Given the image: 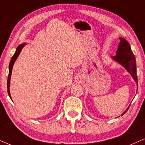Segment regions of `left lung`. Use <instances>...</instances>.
<instances>
[{
  "mask_svg": "<svg viewBox=\"0 0 145 145\" xmlns=\"http://www.w3.org/2000/svg\"><path fill=\"white\" fill-rule=\"evenodd\" d=\"M120 43L119 44L118 49H117L116 56L113 57L114 59L116 60L118 63H120L127 69V71L133 76L134 80L138 84L135 55L133 54V51L131 50V46H130L128 41L125 39L121 37L120 38ZM129 107L130 106L121 116H122L124 114H125L127 112Z\"/></svg>",
  "mask_w": 145,
  "mask_h": 145,
  "instance_id": "8db88e82",
  "label": "left lung"
}]
</instances>
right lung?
Returning a JSON list of instances; mask_svg holds the SVG:
<instances>
[{
    "label": "right lung",
    "mask_w": 145,
    "mask_h": 145,
    "mask_svg": "<svg viewBox=\"0 0 145 145\" xmlns=\"http://www.w3.org/2000/svg\"><path fill=\"white\" fill-rule=\"evenodd\" d=\"M25 45V44H21L19 46L17 47V48L16 49L15 53L13 55V56L12 57L11 59H10V63H9V71H8V80H7V91H8V96L11 98V96H10V89H9V88H10V76H11V73H12V66H13L14 61L16 59V58L18 57L19 55L21 52V49Z\"/></svg>",
    "instance_id": "add662e5"
}]
</instances>
